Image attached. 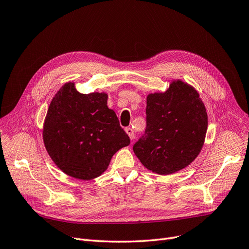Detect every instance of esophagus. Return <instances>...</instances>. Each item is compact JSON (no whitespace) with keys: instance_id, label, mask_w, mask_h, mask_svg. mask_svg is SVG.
I'll use <instances>...</instances> for the list:
<instances>
[{"instance_id":"1","label":"esophagus","mask_w":249,"mask_h":249,"mask_svg":"<svg viewBox=\"0 0 249 249\" xmlns=\"http://www.w3.org/2000/svg\"><path fill=\"white\" fill-rule=\"evenodd\" d=\"M125 131L128 134V136H129V139L132 141L134 139V131H133L132 128L127 127V128H125Z\"/></svg>"}]
</instances>
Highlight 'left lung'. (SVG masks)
<instances>
[{
    "instance_id": "1",
    "label": "left lung",
    "mask_w": 249,
    "mask_h": 249,
    "mask_svg": "<svg viewBox=\"0 0 249 249\" xmlns=\"http://www.w3.org/2000/svg\"><path fill=\"white\" fill-rule=\"evenodd\" d=\"M146 128L133 152L149 170L167 176L187 167L204 144L207 113L194 87L173 81L146 97Z\"/></svg>"
}]
</instances>
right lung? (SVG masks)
Segmentation results:
<instances>
[{"label": "right lung", "instance_id": "1", "mask_svg": "<svg viewBox=\"0 0 249 249\" xmlns=\"http://www.w3.org/2000/svg\"><path fill=\"white\" fill-rule=\"evenodd\" d=\"M45 148L68 176L90 180L103 174L116 152L130 143L107 94H83L66 83L52 98L43 127Z\"/></svg>", "mask_w": 249, "mask_h": 249}]
</instances>
